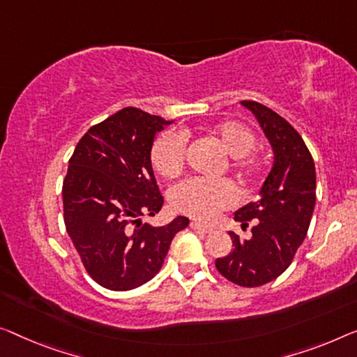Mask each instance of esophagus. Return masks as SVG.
<instances>
[{
	"label": "esophagus",
	"mask_w": 357,
	"mask_h": 357,
	"mask_svg": "<svg viewBox=\"0 0 357 357\" xmlns=\"http://www.w3.org/2000/svg\"><path fill=\"white\" fill-rule=\"evenodd\" d=\"M190 227H192L194 231H199V232H202V234H210V232L213 231L211 227L205 226V225H200V222H197V221H192V222H190Z\"/></svg>",
	"instance_id": "esophagus-1"
}]
</instances>
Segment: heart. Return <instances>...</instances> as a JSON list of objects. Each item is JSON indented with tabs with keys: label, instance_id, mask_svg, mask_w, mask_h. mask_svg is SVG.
Masks as SVG:
<instances>
[{
	"label": "heart",
	"instance_id": "heart-1",
	"mask_svg": "<svg viewBox=\"0 0 357 357\" xmlns=\"http://www.w3.org/2000/svg\"><path fill=\"white\" fill-rule=\"evenodd\" d=\"M211 136L220 142L227 155L229 167L238 176H252L258 172L257 158L250 151L257 144V136L248 126L238 121H222L211 130ZM185 137L179 131H165L153 141L151 163L162 178H174L183 172L185 163ZM238 195L234 184L227 179L188 178L174 185L169 192L173 208L197 220L210 221L220 211L232 208Z\"/></svg>",
	"mask_w": 357,
	"mask_h": 357
}]
</instances>
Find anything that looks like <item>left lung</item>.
<instances>
[{
	"mask_svg": "<svg viewBox=\"0 0 357 357\" xmlns=\"http://www.w3.org/2000/svg\"><path fill=\"white\" fill-rule=\"evenodd\" d=\"M242 105L261 125L274 165L259 190L261 199L234 215L243 229L253 221L252 237L242 241L229 232L232 252L215 264L222 278L252 289L278 279L305 241L316 205V168L310 149L289 121L257 100H242Z\"/></svg>",
	"mask_w": 357,
	"mask_h": 357,
	"instance_id": "1",
	"label": "left lung"
}]
</instances>
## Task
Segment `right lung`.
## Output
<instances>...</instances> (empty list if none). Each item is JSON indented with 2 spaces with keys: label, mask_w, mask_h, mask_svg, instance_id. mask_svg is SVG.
Wrapping results in <instances>:
<instances>
[{
  "label": "right lung",
  "mask_w": 357,
  "mask_h": 357,
  "mask_svg": "<svg viewBox=\"0 0 357 357\" xmlns=\"http://www.w3.org/2000/svg\"><path fill=\"white\" fill-rule=\"evenodd\" d=\"M169 123L125 107L89 128L68 160L63 222L86 273L104 289L125 291L151 280L173 237L189 225L184 216L162 227L139 220L163 205L151 149L155 132Z\"/></svg>",
  "instance_id": "right-lung-1"
}]
</instances>
